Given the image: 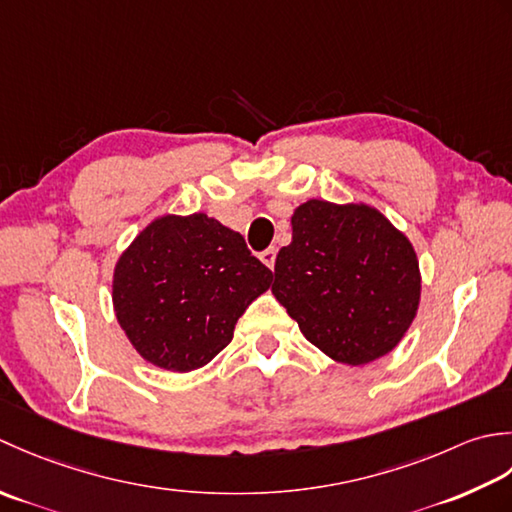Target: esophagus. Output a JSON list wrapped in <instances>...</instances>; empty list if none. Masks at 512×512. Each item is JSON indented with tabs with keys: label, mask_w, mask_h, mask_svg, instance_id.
<instances>
[{
	"label": "esophagus",
	"mask_w": 512,
	"mask_h": 512,
	"mask_svg": "<svg viewBox=\"0 0 512 512\" xmlns=\"http://www.w3.org/2000/svg\"><path fill=\"white\" fill-rule=\"evenodd\" d=\"M260 260H263V263L269 269H274V265H276V247H267L265 252H260Z\"/></svg>",
	"instance_id": "34e87169"
}]
</instances>
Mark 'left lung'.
<instances>
[{
	"label": "left lung",
	"instance_id": "obj_1",
	"mask_svg": "<svg viewBox=\"0 0 512 512\" xmlns=\"http://www.w3.org/2000/svg\"><path fill=\"white\" fill-rule=\"evenodd\" d=\"M276 300L311 344L360 367L402 340L420 302V267L402 232L369 205L302 203L276 256Z\"/></svg>",
	"mask_w": 512,
	"mask_h": 512
}]
</instances>
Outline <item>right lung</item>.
<instances>
[{
  "label": "right lung",
  "instance_id": "obj_1",
  "mask_svg": "<svg viewBox=\"0 0 512 512\" xmlns=\"http://www.w3.org/2000/svg\"><path fill=\"white\" fill-rule=\"evenodd\" d=\"M274 274L245 238L207 214L156 218L114 267L125 336L156 367L185 373L221 353Z\"/></svg>",
  "mask_w": 512,
  "mask_h": 512
}]
</instances>
